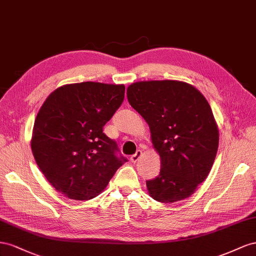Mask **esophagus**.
I'll list each match as a JSON object with an SVG mask.
<instances>
[{"mask_svg": "<svg viewBox=\"0 0 256 256\" xmlns=\"http://www.w3.org/2000/svg\"><path fill=\"white\" fill-rule=\"evenodd\" d=\"M142 156V150H138L134 156H130V162H132V163H136L137 160H140Z\"/></svg>", "mask_w": 256, "mask_h": 256, "instance_id": "obj_1", "label": "esophagus"}]
</instances>
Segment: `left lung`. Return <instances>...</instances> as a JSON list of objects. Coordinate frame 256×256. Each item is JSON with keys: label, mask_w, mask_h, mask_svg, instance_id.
<instances>
[{"label": "left lung", "mask_w": 256, "mask_h": 256, "mask_svg": "<svg viewBox=\"0 0 256 256\" xmlns=\"http://www.w3.org/2000/svg\"><path fill=\"white\" fill-rule=\"evenodd\" d=\"M130 105L148 123L160 174L146 182L149 195L164 204L184 200L206 180L218 146V128L205 96L178 80L130 84Z\"/></svg>", "instance_id": "1"}]
</instances>
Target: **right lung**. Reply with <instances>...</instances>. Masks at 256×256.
<instances>
[{
    "mask_svg": "<svg viewBox=\"0 0 256 256\" xmlns=\"http://www.w3.org/2000/svg\"><path fill=\"white\" fill-rule=\"evenodd\" d=\"M124 84L86 82L58 88L36 116L31 149L36 164L58 192L75 200L96 197L116 170V144L103 133L124 100Z\"/></svg>",
    "mask_w": 256,
    "mask_h": 256,
    "instance_id": "right-lung-1",
    "label": "right lung"
}]
</instances>
